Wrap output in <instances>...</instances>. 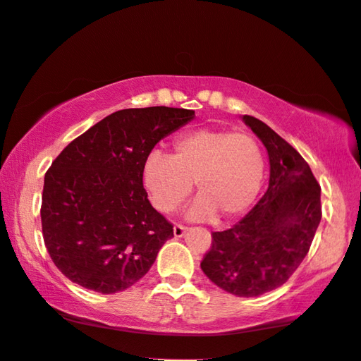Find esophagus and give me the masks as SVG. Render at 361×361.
Segmentation results:
<instances>
[{"instance_id": "34e87169", "label": "esophagus", "mask_w": 361, "mask_h": 361, "mask_svg": "<svg viewBox=\"0 0 361 361\" xmlns=\"http://www.w3.org/2000/svg\"><path fill=\"white\" fill-rule=\"evenodd\" d=\"M185 233H186L185 226H181V224H175V226H173V234H175V238H181Z\"/></svg>"}]
</instances>
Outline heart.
Returning a JSON list of instances; mask_svg holds the SVG:
<instances>
[{"label":"heart","instance_id":"b5f03b06","mask_svg":"<svg viewBox=\"0 0 361 361\" xmlns=\"http://www.w3.org/2000/svg\"><path fill=\"white\" fill-rule=\"evenodd\" d=\"M262 148L246 132L201 128L178 137L171 157L153 150L142 166V181L152 204L173 213L196 183L198 198L190 219H231L256 201L264 183Z\"/></svg>","mask_w":361,"mask_h":361}]
</instances>
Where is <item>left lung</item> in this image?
Instances as JSON below:
<instances>
[{
  "mask_svg": "<svg viewBox=\"0 0 361 361\" xmlns=\"http://www.w3.org/2000/svg\"><path fill=\"white\" fill-rule=\"evenodd\" d=\"M244 123L269 155V188L233 228L213 233L201 269L238 297H257L289 281L314 241L322 219L320 185L309 163L271 127L251 115Z\"/></svg>",
  "mask_w": 361,
  "mask_h": 361,
  "instance_id": "8db88e82",
  "label": "left lung"
}]
</instances>
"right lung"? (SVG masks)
I'll return each instance as SVG.
<instances>
[{"mask_svg":"<svg viewBox=\"0 0 361 361\" xmlns=\"http://www.w3.org/2000/svg\"><path fill=\"white\" fill-rule=\"evenodd\" d=\"M195 110L123 109L72 140L44 176L41 223L47 252L75 284L115 294L150 271L173 226L148 201L142 166Z\"/></svg>","mask_w":361,"mask_h":361,"instance_id":"1","label":"right lung"}]
</instances>
